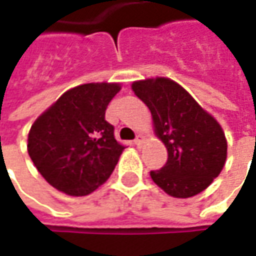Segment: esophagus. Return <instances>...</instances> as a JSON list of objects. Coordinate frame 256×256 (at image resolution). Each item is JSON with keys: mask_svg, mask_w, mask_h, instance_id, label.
<instances>
[{"mask_svg": "<svg viewBox=\"0 0 256 256\" xmlns=\"http://www.w3.org/2000/svg\"><path fill=\"white\" fill-rule=\"evenodd\" d=\"M143 142H144V138H143L142 134H139V136H138V138L134 139V144H136L138 148H140V146L143 144Z\"/></svg>", "mask_w": 256, "mask_h": 256, "instance_id": "1", "label": "esophagus"}]
</instances>
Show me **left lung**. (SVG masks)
<instances>
[{
	"label": "left lung",
	"mask_w": 256,
	"mask_h": 256,
	"mask_svg": "<svg viewBox=\"0 0 256 256\" xmlns=\"http://www.w3.org/2000/svg\"><path fill=\"white\" fill-rule=\"evenodd\" d=\"M132 88L149 107L154 133L168 149L164 166L150 172L153 182L173 198L205 190L226 160L228 144L219 123L173 80L148 78Z\"/></svg>",
	"instance_id": "8db88e82"
}]
</instances>
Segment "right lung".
<instances>
[{
    "label": "right lung",
    "mask_w": 256,
    "mask_h": 256,
    "mask_svg": "<svg viewBox=\"0 0 256 256\" xmlns=\"http://www.w3.org/2000/svg\"><path fill=\"white\" fill-rule=\"evenodd\" d=\"M117 83H88L64 94L34 122L28 154L48 184L72 196H86L104 184L124 146L106 122Z\"/></svg>",
    "instance_id": "right-lung-1"
}]
</instances>
